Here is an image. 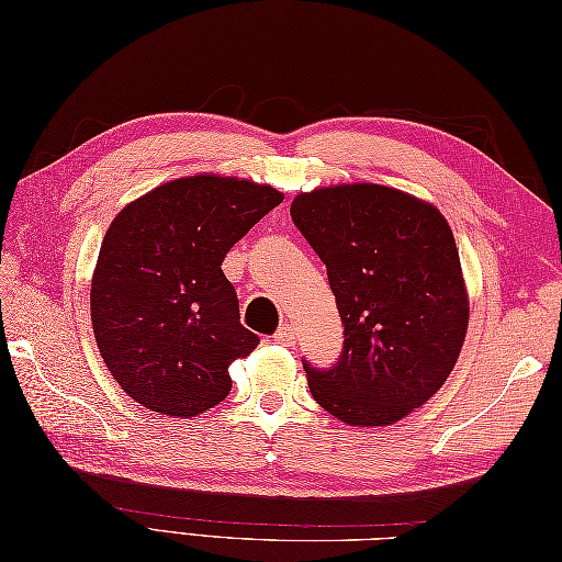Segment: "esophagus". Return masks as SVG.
Masks as SVG:
<instances>
[{
  "label": "esophagus",
  "instance_id": "obj_1",
  "mask_svg": "<svg viewBox=\"0 0 562 562\" xmlns=\"http://www.w3.org/2000/svg\"><path fill=\"white\" fill-rule=\"evenodd\" d=\"M274 342L284 345V348H294V345H296V328L292 324H284L278 333H274Z\"/></svg>",
  "mask_w": 562,
  "mask_h": 562
}]
</instances>
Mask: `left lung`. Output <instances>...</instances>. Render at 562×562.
<instances>
[{"mask_svg":"<svg viewBox=\"0 0 562 562\" xmlns=\"http://www.w3.org/2000/svg\"><path fill=\"white\" fill-rule=\"evenodd\" d=\"M290 212L326 262L345 326L336 364L304 362L312 396L348 425L398 423L441 389L469 330L449 222L429 202L376 183L316 188Z\"/></svg>","mask_w":562,"mask_h":562,"instance_id":"1","label":"left lung"}]
</instances>
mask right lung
<instances>
[{"mask_svg":"<svg viewBox=\"0 0 562 562\" xmlns=\"http://www.w3.org/2000/svg\"><path fill=\"white\" fill-rule=\"evenodd\" d=\"M284 195L234 176L161 183L115 214L91 278V324L113 379L145 408L195 417L229 396L256 350L222 262Z\"/></svg>","mask_w":562,"mask_h":562,"instance_id":"right-lung-1","label":"right lung"}]
</instances>
